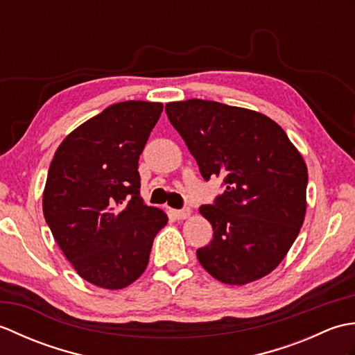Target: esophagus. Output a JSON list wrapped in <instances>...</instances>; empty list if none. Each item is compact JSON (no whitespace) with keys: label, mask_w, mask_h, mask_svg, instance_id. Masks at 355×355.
Wrapping results in <instances>:
<instances>
[{"label":"esophagus","mask_w":355,"mask_h":355,"mask_svg":"<svg viewBox=\"0 0 355 355\" xmlns=\"http://www.w3.org/2000/svg\"><path fill=\"white\" fill-rule=\"evenodd\" d=\"M173 215H175L178 220H186V218H189L192 215V210L191 209H182V210H173Z\"/></svg>","instance_id":"34e87169"}]
</instances>
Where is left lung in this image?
I'll return each mask as SVG.
<instances>
[{"instance_id":"8db88e82","label":"left lung","mask_w":355,"mask_h":355,"mask_svg":"<svg viewBox=\"0 0 355 355\" xmlns=\"http://www.w3.org/2000/svg\"><path fill=\"white\" fill-rule=\"evenodd\" d=\"M205 180L221 177L225 191L200 214L214 239L197 258L209 275L245 285L271 273L288 253L306 212L308 169L275 120L258 111L189 99L166 103Z\"/></svg>"}]
</instances>
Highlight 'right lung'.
I'll return each mask as SVG.
<instances>
[{
    "instance_id": "add662e5",
    "label": "right lung",
    "mask_w": 355,
    "mask_h": 355,
    "mask_svg": "<svg viewBox=\"0 0 355 355\" xmlns=\"http://www.w3.org/2000/svg\"><path fill=\"white\" fill-rule=\"evenodd\" d=\"M163 103H114L78 126L53 157L42 193L44 218L76 273L105 290L143 275L163 210L140 197L139 157Z\"/></svg>"
}]
</instances>
